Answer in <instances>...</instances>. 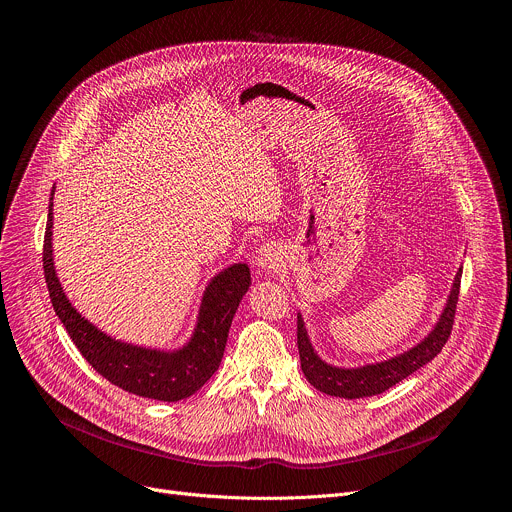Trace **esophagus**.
<instances>
[{"label": "esophagus", "instance_id": "obj_1", "mask_svg": "<svg viewBox=\"0 0 512 512\" xmlns=\"http://www.w3.org/2000/svg\"><path fill=\"white\" fill-rule=\"evenodd\" d=\"M257 267H261L263 271H273L279 267L281 263V255H279V249L273 245V243H265L261 245V249L257 251Z\"/></svg>", "mask_w": 512, "mask_h": 512}]
</instances>
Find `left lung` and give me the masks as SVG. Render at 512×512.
<instances>
[{"instance_id": "left-lung-1", "label": "left lung", "mask_w": 512, "mask_h": 512, "mask_svg": "<svg viewBox=\"0 0 512 512\" xmlns=\"http://www.w3.org/2000/svg\"><path fill=\"white\" fill-rule=\"evenodd\" d=\"M460 279H462V269L454 279L452 294L448 298V304L444 308L440 322L435 324V328L423 342H419L417 346H413L411 350L395 358H389L377 364H367V367H360V369H338L320 360L310 344L302 316H298V350L302 360V371L310 381V385H314L318 391L326 395L358 399V397L379 395L391 389L393 385H397L399 381L407 379L411 373L419 371L423 364H427L431 358H435L442 352L444 344L452 334L458 296H460Z\"/></svg>"}]
</instances>
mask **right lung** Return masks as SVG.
<instances>
[{"label":"right lung","instance_id":"add662e5","mask_svg":"<svg viewBox=\"0 0 512 512\" xmlns=\"http://www.w3.org/2000/svg\"><path fill=\"white\" fill-rule=\"evenodd\" d=\"M42 265L54 312L91 367L123 391L168 403L190 397L216 373L233 316L251 283L245 263L218 273L204 291L190 342L176 352H160L113 340L68 304L52 263V202L48 206Z\"/></svg>","mask_w":512,"mask_h":512}]
</instances>
